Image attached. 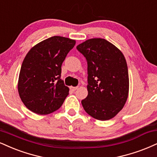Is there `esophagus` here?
<instances>
[{
    "label": "esophagus",
    "instance_id": "34e87169",
    "mask_svg": "<svg viewBox=\"0 0 157 157\" xmlns=\"http://www.w3.org/2000/svg\"><path fill=\"white\" fill-rule=\"evenodd\" d=\"M77 88H78V87H71V90H72V91H75Z\"/></svg>",
    "mask_w": 157,
    "mask_h": 157
}]
</instances>
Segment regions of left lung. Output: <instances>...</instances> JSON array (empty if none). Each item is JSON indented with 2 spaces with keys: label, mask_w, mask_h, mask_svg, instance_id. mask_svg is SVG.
Returning <instances> with one entry per match:
<instances>
[{
  "label": "left lung",
  "mask_w": 157,
  "mask_h": 157,
  "mask_svg": "<svg viewBox=\"0 0 157 157\" xmlns=\"http://www.w3.org/2000/svg\"><path fill=\"white\" fill-rule=\"evenodd\" d=\"M88 64V96L82 100L85 111L100 121L115 117L129 94V73L125 58L104 39H90L77 46Z\"/></svg>",
  "instance_id": "obj_1"
}]
</instances>
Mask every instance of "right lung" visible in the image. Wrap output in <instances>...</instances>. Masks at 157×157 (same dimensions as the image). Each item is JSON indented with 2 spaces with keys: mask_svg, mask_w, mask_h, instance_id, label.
Wrapping results in <instances>:
<instances>
[{
  "mask_svg": "<svg viewBox=\"0 0 157 157\" xmlns=\"http://www.w3.org/2000/svg\"><path fill=\"white\" fill-rule=\"evenodd\" d=\"M75 45L73 39L55 36L28 52L20 69L18 92L28 109L47 115L61 107L69 91L60 79L61 66Z\"/></svg>",
  "mask_w": 157,
  "mask_h": 157,
  "instance_id": "right-lung-1",
  "label": "right lung"
}]
</instances>
